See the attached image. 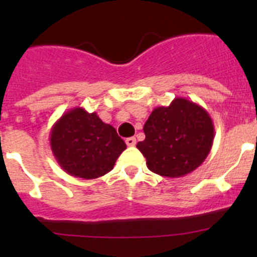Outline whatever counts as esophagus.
<instances>
[{"mask_svg":"<svg viewBox=\"0 0 257 257\" xmlns=\"http://www.w3.org/2000/svg\"><path fill=\"white\" fill-rule=\"evenodd\" d=\"M125 143H126V145H128V147H134V145H136V143H137V141H136V138L131 137V138L125 139Z\"/></svg>","mask_w":257,"mask_h":257,"instance_id":"34e87169","label":"esophagus"}]
</instances>
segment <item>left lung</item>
<instances>
[{
    "instance_id": "left-lung-1",
    "label": "left lung",
    "mask_w": 257,
    "mask_h": 257,
    "mask_svg": "<svg viewBox=\"0 0 257 257\" xmlns=\"http://www.w3.org/2000/svg\"><path fill=\"white\" fill-rule=\"evenodd\" d=\"M145 139L137 148L150 172L180 178L200 167L214 142V123L198 103L177 97L168 107H157L144 124Z\"/></svg>"
}]
</instances>
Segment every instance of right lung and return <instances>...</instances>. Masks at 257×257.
Here are the masks:
<instances>
[{"instance_id": "obj_1", "label": "right lung", "mask_w": 257, "mask_h": 257, "mask_svg": "<svg viewBox=\"0 0 257 257\" xmlns=\"http://www.w3.org/2000/svg\"><path fill=\"white\" fill-rule=\"evenodd\" d=\"M49 144L59 167L82 179H97L109 173L126 149L110 124L82 107L72 108L53 124Z\"/></svg>"}]
</instances>
